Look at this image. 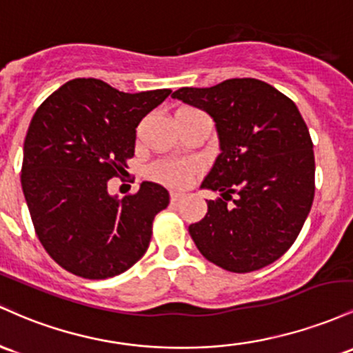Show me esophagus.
<instances>
[{
	"mask_svg": "<svg viewBox=\"0 0 353 353\" xmlns=\"http://www.w3.org/2000/svg\"><path fill=\"white\" fill-rule=\"evenodd\" d=\"M181 198V193L180 192H170V200H172V203H176L178 200Z\"/></svg>",
	"mask_w": 353,
	"mask_h": 353,
	"instance_id": "esophagus-1",
	"label": "esophagus"
}]
</instances>
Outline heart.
<instances>
[{
	"label": "heart",
	"mask_w": 353,
	"mask_h": 353,
	"mask_svg": "<svg viewBox=\"0 0 353 353\" xmlns=\"http://www.w3.org/2000/svg\"><path fill=\"white\" fill-rule=\"evenodd\" d=\"M193 166L183 163H172V161H161L152 168V175L160 181H166L175 187H183L193 175Z\"/></svg>",
	"instance_id": "obj_1"
}]
</instances>
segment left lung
<instances>
[{
    "label": "left lung",
    "instance_id": "8db88e82",
    "mask_svg": "<svg viewBox=\"0 0 353 353\" xmlns=\"http://www.w3.org/2000/svg\"><path fill=\"white\" fill-rule=\"evenodd\" d=\"M172 98L215 121L220 155L200 188L220 192L188 227L205 259L247 273L279 260L299 236L315 193L314 143L294 101L268 83L232 78Z\"/></svg>",
    "mask_w": 353,
    "mask_h": 353
}]
</instances>
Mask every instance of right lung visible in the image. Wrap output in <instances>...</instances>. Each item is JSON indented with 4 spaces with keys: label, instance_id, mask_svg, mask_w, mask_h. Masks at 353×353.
Listing matches in <instances>:
<instances>
[{
    "label": "right lung",
    "instance_id": "add662e5",
    "mask_svg": "<svg viewBox=\"0 0 353 353\" xmlns=\"http://www.w3.org/2000/svg\"><path fill=\"white\" fill-rule=\"evenodd\" d=\"M170 93H123L97 78H77L34 113L23 146L21 187L39 241L65 270L110 279L145 255L168 192L143 181L120 200L108 193V180L125 172L138 123Z\"/></svg>",
    "mask_w": 353,
    "mask_h": 353
}]
</instances>
